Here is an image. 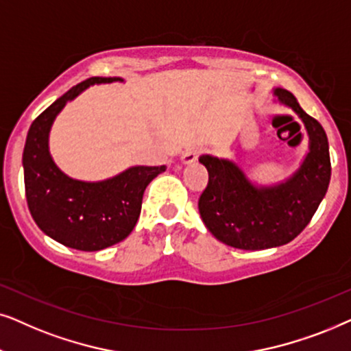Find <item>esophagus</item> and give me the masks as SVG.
Here are the masks:
<instances>
[{
	"mask_svg": "<svg viewBox=\"0 0 351 351\" xmlns=\"http://www.w3.org/2000/svg\"><path fill=\"white\" fill-rule=\"evenodd\" d=\"M197 157H199L197 149H189V151H186L183 156H181V163H184V165H191V163L197 160Z\"/></svg>",
	"mask_w": 351,
	"mask_h": 351,
	"instance_id": "obj_1",
	"label": "esophagus"
}]
</instances>
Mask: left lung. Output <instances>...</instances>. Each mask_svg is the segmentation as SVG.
Returning a JSON list of instances; mask_svg holds the SVG:
<instances>
[{"label": "left lung", "instance_id": "obj_1", "mask_svg": "<svg viewBox=\"0 0 351 351\" xmlns=\"http://www.w3.org/2000/svg\"><path fill=\"white\" fill-rule=\"evenodd\" d=\"M274 96L300 117L310 138V152L289 178L256 186L236 162L208 154L199 157L208 171V184L199 199L200 217L218 241L236 249L263 250L295 239L329 188L330 157L324 128L302 109L291 91L276 88Z\"/></svg>", "mask_w": 351, "mask_h": 351}]
</instances>
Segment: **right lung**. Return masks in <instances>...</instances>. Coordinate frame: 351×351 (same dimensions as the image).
<instances>
[{
    "label": "right lung",
    "mask_w": 351,
    "mask_h": 351,
    "mask_svg": "<svg viewBox=\"0 0 351 351\" xmlns=\"http://www.w3.org/2000/svg\"><path fill=\"white\" fill-rule=\"evenodd\" d=\"M123 82L119 77H93L56 99L30 125L22 165L29 210L38 228L70 249L96 252L123 241L141 213L143 194L160 167H132L102 181L73 180L59 170L49 154V132L56 117L96 83Z\"/></svg>",
    "instance_id": "obj_1"
}]
</instances>
